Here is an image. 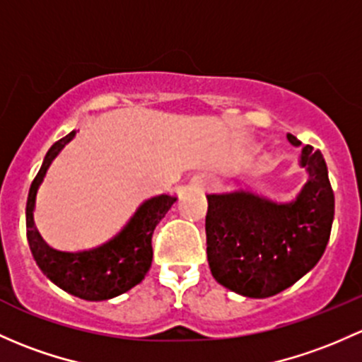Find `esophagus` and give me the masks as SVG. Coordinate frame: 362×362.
<instances>
[{"label": "esophagus", "instance_id": "obj_1", "mask_svg": "<svg viewBox=\"0 0 362 362\" xmlns=\"http://www.w3.org/2000/svg\"><path fill=\"white\" fill-rule=\"evenodd\" d=\"M196 184H197V185H203V184H204V178H203V177H199V178H197V180H196Z\"/></svg>", "mask_w": 362, "mask_h": 362}]
</instances>
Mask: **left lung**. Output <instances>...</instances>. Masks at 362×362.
<instances>
[{
    "instance_id": "obj_1",
    "label": "left lung",
    "mask_w": 362,
    "mask_h": 362,
    "mask_svg": "<svg viewBox=\"0 0 362 362\" xmlns=\"http://www.w3.org/2000/svg\"><path fill=\"white\" fill-rule=\"evenodd\" d=\"M288 139L302 144L291 133ZM302 166L309 180L288 199L245 187L206 196L208 262L222 286L265 298L295 284L322 257L332 234L333 189L321 151L303 147Z\"/></svg>"
}]
</instances>
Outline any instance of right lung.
Masks as SVG:
<instances>
[{
  "label": "right lung",
  "mask_w": 362,
  "mask_h": 362,
  "mask_svg": "<svg viewBox=\"0 0 362 362\" xmlns=\"http://www.w3.org/2000/svg\"><path fill=\"white\" fill-rule=\"evenodd\" d=\"M76 132L57 140L45 156L30 184L25 206V230L29 248L45 276L57 286L85 300H105L121 295L146 277L152 262V232L177 197L158 194L144 201L130 222L102 245L83 250H59L45 243L33 220L36 192L50 163Z\"/></svg>",
  "instance_id": "add662e5"
}]
</instances>
